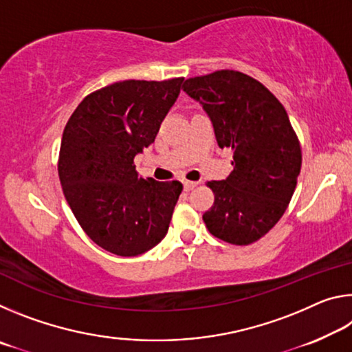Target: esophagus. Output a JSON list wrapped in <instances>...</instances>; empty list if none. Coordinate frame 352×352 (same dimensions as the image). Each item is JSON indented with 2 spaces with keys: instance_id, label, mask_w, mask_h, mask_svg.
I'll return each instance as SVG.
<instances>
[{
  "instance_id": "esophagus-1",
  "label": "esophagus",
  "mask_w": 352,
  "mask_h": 352,
  "mask_svg": "<svg viewBox=\"0 0 352 352\" xmlns=\"http://www.w3.org/2000/svg\"><path fill=\"white\" fill-rule=\"evenodd\" d=\"M197 182H183V188H184V190H192L195 186H197Z\"/></svg>"
}]
</instances>
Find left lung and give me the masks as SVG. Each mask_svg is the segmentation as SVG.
<instances>
[{
	"label": "left lung",
	"mask_w": 352,
	"mask_h": 352,
	"mask_svg": "<svg viewBox=\"0 0 352 352\" xmlns=\"http://www.w3.org/2000/svg\"><path fill=\"white\" fill-rule=\"evenodd\" d=\"M183 91L204 107L234 169L208 182L214 205L204 214L212 236L234 245L256 242L276 225L294 195L301 147L283 104L253 77L222 69L190 77Z\"/></svg>",
	"instance_id": "left-lung-1"
}]
</instances>
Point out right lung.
<instances>
[{
  "mask_svg": "<svg viewBox=\"0 0 352 352\" xmlns=\"http://www.w3.org/2000/svg\"><path fill=\"white\" fill-rule=\"evenodd\" d=\"M183 77L122 80L82 100L63 130L58 177L88 237L113 254L138 256L164 239L180 182L142 178L133 158L155 141Z\"/></svg>",
  "mask_w": 352,
  "mask_h": 352,
  "instance_id": "add662e5",
  "label": "right lung"
}]
</instances>
